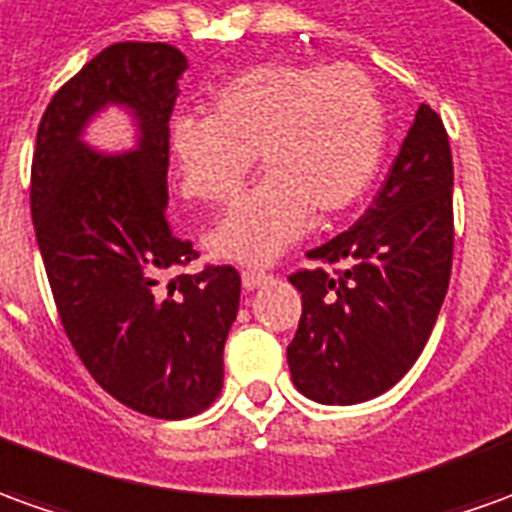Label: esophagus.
Masks as SVG:
<instances>
[{
    "label": "esophagus",
    "mask_w": 512,
    "mask_h": 512,
    "mask_svg": "<svg viewBox=\"0 0 512 512\" xmlns=\"http://www.w3.org/2000/svg\"><path fill=\"white\" fill-rule=\"evenodd\" d=\"M267 278L270 276H267L264 270H242V284H245V290H256V287H262Z\"/></svg>",
    "instance_id": "obj_1"
}]
</instances>
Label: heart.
I'll return each instance as SVG.
<instances>
[{
	"label": "heart",
	"mask_w": 512,
	"mask_h": 512,
	"mask_svg": "<svg viewBox=\"0 0 512 512\" xmlns=\"http://www.w3.org/2000/svg\"><path fill=\"white\" fill-rule=\"evenodd\" d=\"M387 144L379 88L357 66L264 63L211 97V114L169 122L167 147L183 197L228 203L253 169L264 181L209 234L217 259L264 264L317 217L340 214L368 192Z\"/></svg>",
	"instance_id": "b5f03b06"
}]
</instances>
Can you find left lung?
Here are the masks:
<instances>
[{
	"mask_svg": "<svg viewBox=\"0 0 512 512\" xmlns=\"http://www.w3.org/2000/svg\"><path fill=\"white\" fill-rule=\"evenodd\" d=\"M449 133L421 105L387 181L357 225L309 250L301 323L287 345L292 384L320 404L382 396L415 365L449 290L454 253Z\"/></svg>",
	"mask_w": 512,
	"mask_h": 512,
	"instance_id": "8db88e82",
	"label": "left lung"
}]
</instances>
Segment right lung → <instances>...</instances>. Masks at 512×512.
I'll return each instance as SVG.
<instances>
[{
    "instance_id": "right-lung-1",
    "label": "right lung",
    "mask_w": 512,
    "mask_h": 512,
    "mask_svg": "<svg viewBox=\"0 0 512 512\" xmlns=\"http://www.w3.org/2000/svg\"><path fill=\"white\" fill-rule=\"evenodd\" d=\"M186 69L169 44L102 49L47 105L30 175L35 239L69 343L105 393L164 421L220 396L242 290L231 264L166 280L197 259L167 222V128ZM108 104L137 119L136 151L105 156L82 142Z\"/></svg>"
}]
</instances>
